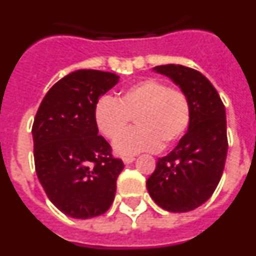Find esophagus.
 <instances>
[{"instance_id": "obj_1", "label": "esophagus", "mask_w": 256, "mask_h": 256, "mask_svg": "<svg viewBox=\"0 0 256 256\" xmlns=\"http://www.w3.org/2000/svg\"><path fill=\"white\" fill-rule=\"evenodd\" d=\"M134 162V158H133V156H126V158H123L124 164H130V162Z\"/></svg>"}]
</instances>
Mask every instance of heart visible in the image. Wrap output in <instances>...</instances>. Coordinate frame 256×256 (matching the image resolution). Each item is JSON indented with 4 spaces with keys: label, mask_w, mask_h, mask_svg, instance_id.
<instances>
[{
    "label": "heart",
    "mask_w": 256,
    "mask_h": 256,
    "mask_svg": "<svg viewBox=\"0 0 256 256\" xmlns=\"http://www.w3.org/2000/svg\"><path fill=\"white\" fill-rule=\"evenodd\" d=\"M94 122L105 137L114 140L125 129L130 116L138 126L122 134L114 142L119 155L152 151L160 144L178 141L191 122V105L180 90L169 88L158 78H144L128 86L119 100L102 96L94 105Z\"/></svg>",
    "instance_id": "1"
}]
</instances>
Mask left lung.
<instances>
[{
	"label": "left lung",
	"instance_id": "obj_1",
	"mask_svg": "<svg viewBox=\"0 0 256 256\" xmlns=\"http://www.w3.org/2000/svg\"><path fill=\"white\" fill-rule=\"evenodd\" d=\"M186 94L191 122L173 151L159 158L146 187L156 204L172 212H186L209 200L224 169L228 151L226 108L205 76L183 65L154 68Z\"/></svg>",
	"mask_w": 256,
	"mask_h": 256
}]
</instances>
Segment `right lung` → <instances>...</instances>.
Returning <instances> with one entry per match:
<instances>
[{"label": "right lung", "instance_id": "obj_1", "mask_svg": "<svg viewBox=\"0 0 256 256\" xmlns=\"http://www.w3.org/2000/svg\"><path fill=\"white\" fill-rule=\"evenodd\" d=\"M119 76L76 70L50 88L32 128L37 177L47 198L65 216L88 219L112 206L120 159L94 122V105Z\"/></svg>", "mask_w": 256, "mask_h": 256}]
</instances>
